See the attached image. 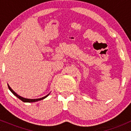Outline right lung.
I'll use <instances>...</instances> for the list:
<instances>
[{"label": "right lung", "instance_id": "1", "mask_svg": "<svg viewBox=\"0 0 131 131\" xmlns=\"http://www.w3.org/2000/svg\"><path fill=\"white\" fill-rule=\"evenodd\" d=\"M8 88H9V90H10V91L12 92V93H13V94H14L15 96H16V97H17L18 98L20 99V100H21V101H23V102H26V103H32V102H35V101H40V100H43V99L46 98V97H47V96H48L49 94H48L46 95V96H45V97H41V98H38V99H28V98H24V97H21V96H19V95H18L17 94V93H15V92L13 91V90H12V88H11L10 86H9V85H8Z\"/></svg>", "mask_w": 131, "mask_h": 131}]
</instances>
